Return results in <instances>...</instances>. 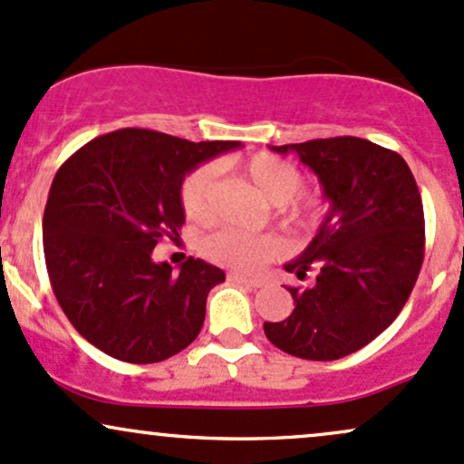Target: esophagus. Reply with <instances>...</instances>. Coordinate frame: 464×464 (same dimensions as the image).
I'll list each match as a JSON object with an SVG mask.
<instances>
[{
	"mask_svg": "<svg viewBox=\"0 0 464 464\" xmlns=\"http://www.w3.org/2000/svg\"><path fill=\"white\" fill-rule=\"evenodd\" d=\"M228 281H236V284H242L248 287H262L264 285L262 279H250V276L239 275V273H228Z\"/></svg>",
	"mask_w": 464,
	"mask_h": 464,
	"instance_id": "obj_1",
	"label": "esophagus"
}]
</instances>
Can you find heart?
<instances>
[{"mask_svg": "<svg viewBox=\"0 0 464 464\" xmlns=\"http://www.w3.org/2000/svg\"><path fill=\"white\" fill-rule=\"evenodd\" d=\"M237 169L266 198L279 207V214L287 225L303 233H314L321 228L327 218L329 202L316 191L301 189L303 172L299 165L276 154L257 152L239 163ZM211 180H214V168L200 165L191 169L180 185V205L189 220L205 222L211 216ZM202 250L211 262L242 273H253L270 259L279 257L285 250V242L275 233L253 236L237 228H222L205 239Z\"/></svg>", "mask_w": 464, "mask_h": 464, "instance_id": "b5f03b06", "label": "heart"}]
</instances>
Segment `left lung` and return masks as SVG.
Returning <instances> with one entry per match:
<instances>
[{
  "label": "left lung",
  "mask_w": 464,
  "mask_h": 464,
  "mask_svg": "<svg viewBox=\"0 0 464 464\" xmlns=\"http://www.w3.org/2000/svg\"><path fill=\"white\" fill-rule=\"evenodd\" d=\"M314 169L332 209L287 273L295 310L264 323L276 349L303 360H338L366 347L399 316L425 255L423 202L401 154L360 137L273 146Z\"/></svg>",
  "instance_id": "obj_1"
}]
</instances>
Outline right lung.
<instances>
[{"label": "right lung", "instance_id": "obj_1", "mask_svg": "<svg viewBox=\"0 0 464 464\" xmlns=\"http://www.w3.org/2000/svg\"><path fill=\"white\" fill-rule=\"evenodd\" d=\"M239 141H188L121 129L84 143L58 168L44 214V253L58 305L84 340L130 364L189 347L207 295L225 281L189 257L172 273L152 248L185 225V174Z\"/></svg>", "mask_w": 464, "mask_h": 464}]
</instances>
